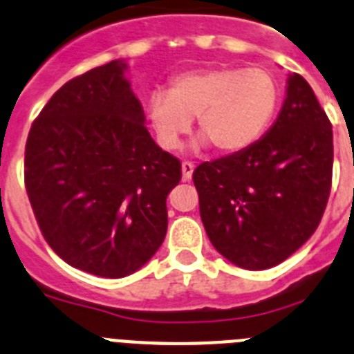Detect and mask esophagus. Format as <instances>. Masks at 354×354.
I'll use <instances>...</instances> for the list:
<instances>
[{"label": "esophagus", "instance_id": "obj_1", "mask_svg": "<svg viewBox=\"0 0 354 354\" xmlns=\"http://www.w3.org/2000/svg\"><path fill=\"white\" fill-rule=\"evenodd\" d=\"M192 173H194V164L189 160H185L183 164H181V180L189 181L190 178H192Z\"/></svg>", "mask_w": 354, "mask_h": 354}]
</instances>
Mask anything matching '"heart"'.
<instances>
[{"label": "heart", "mask_w": 354, "mask_h": 354, "mask_svg": "<svg viewBox=\"0 0 354 354\" xmlns=\"http://www.w3.org/2000/svg\"><path fill=\"white\" fill-rule=\"evenodd\" d=\"M277 104L279 88L266 70L209 66L178 74L167 91H151L146 120L164 149L180 148L197 116L203 142L218 153H238L268 129Z\"/></svg>", "instance_id": "b5f03b06"}]
</instances>
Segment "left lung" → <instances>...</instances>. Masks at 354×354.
<instances>
[{"label": "left lung", "instance_id": "left-lung-1", "mask_svg": "<svg viewBox=\"0 0 354 354\" xmlns=\"http://www.w3.org/2000/svg\"><path fill=\"white\" fill-rule=\"evenodd\" d=\"M333 132L300 74L284 106L250 148L203 162L192 174L213 247L245 270H266L314 234L332 189Z\"/></svg>", "mask_w": 354, "mask_h": 354}]
</instances>
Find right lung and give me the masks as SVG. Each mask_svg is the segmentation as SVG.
Masks as SVG:
<instances>
[{
    "mask_svg": "<svg viewBox=\"0 0 354 354\" xmlns=\"http://www.w3.org/2000/svg\"><path fill=\"white\" fill-rule=\"evenodd\" d=\"M122 59L70 79L31 125L24 185L44 238L65 263L122 279L157 252L181 164L151 139Z\"/></svg>",
    "mask_w": 354,
    "mask_h": 354,
    "instance_id": "right-lung-1",
    "label": "right lung"
}]
</instances>
